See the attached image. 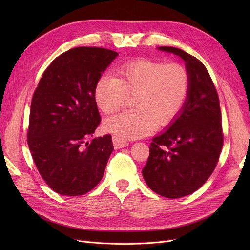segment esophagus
Returning a JSON list of instances; mask_svg holds the SVG:
<instances>
[{
    "label": "esophagus",
    "instance_id": "1",
    "mask_svg": "<svg viewBox=\"0 0 250 250\" xmlns=\"http://www.w3.org/2000/svg\"><path fill=\"white\" fill-rule=\"evenodd\" d=\"M112 142H113V146L115 149H121V148L126 147L128 145V142L125 139H124L122 137H118V136H113Z\"/></svg>",
    "mask_w": 250,
    "mask_h": 250
}]
</instances>
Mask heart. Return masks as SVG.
<instances>
[{
	"mask_svg": "<svg viewBox=\"0 0 250 250\" xmlns=\"http://www.w3.org/2000/svg\"><path fill=\"white\" fill-rule=\"evenodd\" d=\"M188 87V73L182 64L138 59L121 65L117 77H100L95 99L104 113L111 114L125 106L128 95H135L136 108L109 118L105 127L118 137L137 139L150 134L156 125L171 123L186 102Z\"/></svg>",
	"mask_w": 250,
	"mask_h": 250,
	"instance_id": "1",
	"label": "heart"
}]
</instances>
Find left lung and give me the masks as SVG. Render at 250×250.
Here are the masks:
<instances>
[{"mask_svg": "<svg viewBox=\"0 0 250 250\" xmlns=\"http://www.w3.org/2000/svg\"><path fill=\"white\" fill-rule=\"evenodd\" d=\"M158 49L186 62L189 87L179 114L153 138L142 173L153 191L178 199L198 190L215 170L224 142L222 116L217 90L203 62L176 47Z\"/></svg>", "mask_w": 250, "mask_h": 250, "instance_id": "obj_1", "label": "left lung"}]
</instances>
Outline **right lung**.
Listing matches in <instances>:
<instances>
[{
	"label": "right lung",
	"instance_id": "1",
	"mask_svg": "<svg viewBox=\"0 0 250 250\" xmlns=\"http://www.w3.org/2000/svg\"><path fill=\"white\" fill-rule=\"evenodd\" d=\"M117 55L72 48L51 62L34 91L28 147L39 174L60 194L83 195L102 179L113 151L111 136L88 139L101 122L95 85Z\"/></svg>",
	"mask_w": 250,
	"mask_h": 250
}]
</instances>
